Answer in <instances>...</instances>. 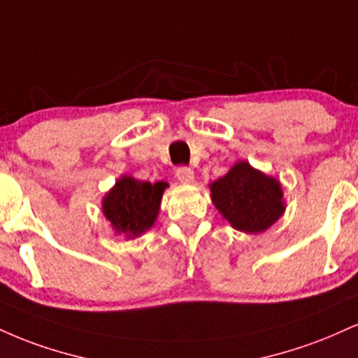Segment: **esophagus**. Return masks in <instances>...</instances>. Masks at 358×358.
I'll return each instance as SVG.
<instances>
[{
    "label": "esophagus",
    "instance_id": "34e87169",
    "mask_svg": "<svg viewBox=\"0 0 358 358\" xmlns=\"http://www.w3.org/2000/svg\"><path fill=\"white\" fill-rule=\"evenodd\" d=\"M175 173H176V178H178L182 183L193 182V170L190 166H178Z\"/></svg>",
    "mask_w": 358,
    "mask_h": 358
}]
</instances>
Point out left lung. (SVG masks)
I'll use <instances>...</instances> for the list:
<instances>
[{
  "label": "left lung",
  "instance_id": "left-lung-1",
  "mask_svg": "<svg viewBox=\"0 0 358 358\" xmlns=\"http://www.w3.org/2000/svg\"><path fill=\"white\" fill-rule=\"evenodd\" d=\"M212 200L230 225L247 234H258L282 217L285 205L282 187L272 176L240 162L212 187Z\"/></svg>",
  "mask_w": 358,
  "mask_h": 358
}]
</instances>
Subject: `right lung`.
<instances>
[{"label": "right lung", "mask_w": 358, "mask_h": 358, "mask_svg": "<svg viewBox=\"0 0 358 358\" xmlns=\"http://www.w3.org/2000/svg\"><path fill=\"white\" fill-rule=\"evenodd\" d=\"M165 188L166 183L163 182H138L130 176H123L103 200V213L116 234L141 235L157 220Z\"/></svg>", "instance_id": "add662e5"}]
</instances>
